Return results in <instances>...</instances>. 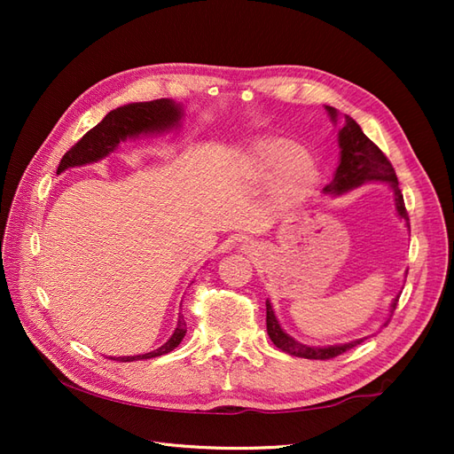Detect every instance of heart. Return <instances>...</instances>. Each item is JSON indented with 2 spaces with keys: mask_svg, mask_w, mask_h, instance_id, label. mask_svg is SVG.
I'll return each instance as SVG.
<instances>
[{
  "mask_svg": "<svg viewBox=\"0 0 454 454\" xmlns=\"http://www.w3.org/2000/svg\"><path fill=\"white\" fill-rule=\"evenodd\" d=\"M287 155H290V147L287 145L265 144L254 151L252 157L248 159V168L252 174H263L278 167V164ZM314 182H316L314 162L310 160V157L303 153H295L288 157L278 168L277 174H274L272 197L280 204H295L299 200H303L310 193Z\"/></svg>",
  "mask_w": 454,
  "mask_h": 454,
  "instance_id": "heart-1",
  "label": "heart"
}]
</instances>
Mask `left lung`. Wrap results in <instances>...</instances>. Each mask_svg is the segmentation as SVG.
<instances>
[{
    "instance_id": "obj_1",
    "label": "left lung",
    "mask_w": 454,
    "mask_h": 454,
    "mask_svg": "<svg viewBox=\"0 0 454 454\" xmlns=\"http://www.w3.org/2000/svg\"><path fill=\"white\" fill-rule=\"evenodd\" d=\"M327 112H329V115H332V119L337 117V112L333 107H327ZM339 145H340L339 168L335 172V177L332 180V184H327L324 191L340 195V193H345V191H348L352 187H358V185H362L364 182H369V180L388 182L394 189V193H395L397 214H400L405 219V222H409V214L405 210L402 191H400V187H397V177H395V170L392 167V162L379 149V145H375L362 132L358 122H356L348 115H345V127H342L340 132H339ZM397 299H400V297L394 299L392 310H395V307H397ZM267 333H269L270 340L280 350H284L286 354L297 356V358H307V360H332V358H337V356L345 354L347 350H350L354 347H358L360 342L364 340V339H360V340L348 342V345L327 347V348L301 345V342H297L295 339H292L290 335L282 332V327L277 320V316H274L269 301H267Z\"/></svg>"
}]
</instances>
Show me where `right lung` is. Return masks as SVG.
Wrapping results in <instances>:
<instances>
[{"label":"right lung","mask_w":454,"mask_h":454,"mask_svg":"<svg viewBox=\"0 0 454 454\" xmlns=\"http://www.w3.org/2000/svg\"><path fill=\"white\" fill-rule=\"evenodd\" d=\"M182 112L174 102L168 98L151 100V102H136L114 109L109 112L98 125L90 129L83 138H81L75 145L66 151L57 174L64 172L66 168L81 167V164L94 162L102 157H106L109 151H114L119 142L127 140L129 136H138L142 132H155V130H167L172 125H176L180 119ZM185 320L184 316L177 318V327L172 333V337L164 342V345L153 352H147L142 356H122V358H115L117 362H134V360H149L157 358V356L172 352L182 339L185 337Z\"/></svg>","instance_id":"obj_1"}]
</instances>
